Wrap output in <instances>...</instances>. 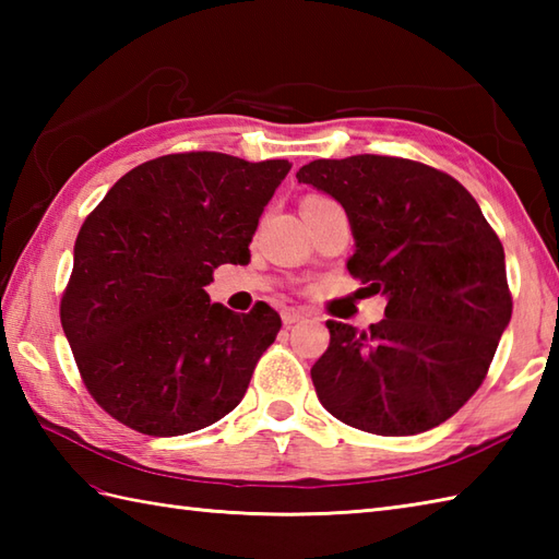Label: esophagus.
<instances>
[{"label":"esophagus","instance_id":"obj_1","mask_svg":"<svg viewBox=\"0 0 559 559\" xmlns=\"http://www.w3.org/2000/svg\"><path fill=\"white\" fill-rule=\"evenodd\" d=\"M281 319H283V324H286V326H293V324L302 322V319H307V312L298 310V307H286V310L281 312Z\"/></svg>","mask_w":559,"mask_h":559}]
</instances>
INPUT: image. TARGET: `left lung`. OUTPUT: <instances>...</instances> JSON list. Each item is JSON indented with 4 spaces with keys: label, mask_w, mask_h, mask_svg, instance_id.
I'll use <instances>...</instances> for the list:
<instances>
[{
    "label": "left lung",
    "mask_w": 559,
    "mask_h": 559,
    "mask_svg": "<svg viewBox=\"0 0 559 559\" xmlns=\"http://www.w3.org/2000/svg\"><path fill=\"white\" fill-rule=\"evenodd\" d=\"M295 177L346 209L348 271L386 298L367 331L326 322L319 401L365 432L432 430L476 394L512 319L500 237L468 189L430 165L365 153Z\"/></svg>",
    "instance_id": "8db88e82"
}]
</instances>
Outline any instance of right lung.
I'll use <instances>...</instances> for the list:
<instances>
[{
    "label": "right lung",
    "mask_w": 559,
    "mask_h": 559,
    "mask_svg": "<svg viewBox=\"0 0 559 559\" xmlns=\"http://www.w3.org/2000/svg\"><path fill=\"white\" fill-rule=\"evenodd\" d=\"M288 160L173 153L141 163L83 221L59 317L83 384L115 420L175 437L242 401L281 329L266 302L237 314L204 290L247 264Z\"/></svg>",
    "instance_id": "right-lung-1"
}]
</instances>
